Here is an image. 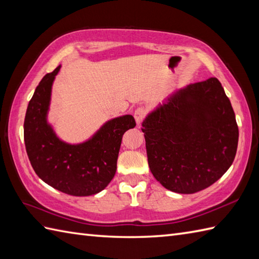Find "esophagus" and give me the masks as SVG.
I'll return each mask as SVG.
<instances>
[{
  "mask_svg": "<svg viewBox=\"0 0 259 259\" xmlns=\"http://www.w3.org/2000/svg\"><path fill=\"white\" fill-rule=\"evenodd\" d=\"M146 115H147V110L145 108L139 107L135 110V119H136V122L138 124L144 121Z\"/></svg>",
  "mask_w": 259,
  "mask_h": 259,
  "instance_id": "esophagus-1",
  "label": "esophagus"
}]
</instances>
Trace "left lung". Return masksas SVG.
<instances>
[{"label": "left lung", "instance_id": "left-lung-1", "mask_svg": "<svg viewBox=\"0 0 259 259\" xmlns=\"http://www.w3.org/2000/svg\"><path fill=\"white\" fill-rule=\"evenodd\" d=\"M148 164L164 188L195 194L222 177L236 156L238 125L216 78L191 83L142 122Z\"/></svg>", "mask_w": 259, "mask_h": 259}]
</instances>
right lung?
<instances>
[{
  "mask_svg": "<svg viewBox=\"0 0 259 259\" xmlns=\"http://www.w3.org/2000/svg\"><path fill=\"white\" fill-rule=\"evenodd\" d=\"M60 65L36 87L26 109L24 142L35 174L53 188L71 196H91L103 190L114 177L122 136L135 128L133 115L108 121L89 141L68 145L47 123L51 87Z\"/></svg>",
  "mask_w": 259,
  "mask_h": 259,
  "instance_id": "1",
  "label": "right lung"
}]
</instances>
